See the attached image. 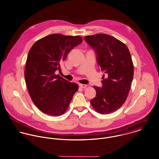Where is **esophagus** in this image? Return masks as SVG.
Here are the masks:
<instances>
[{
    "label": "esophagus",
    "mask_w": 159,
    "mask_h": 159,
    "mask_svg": "<svg viewBox=\"0 0 159 159\" xmlns=\"http://www.w3.org/2000/svg\"><path fill=\"white\" fill-rule=\"evenodd\" d=\"M79 86L82 88H86L87 85H84V84H79Z\"/></svg>",
    "instance_id": "esophagus-1"
}]
</instances>
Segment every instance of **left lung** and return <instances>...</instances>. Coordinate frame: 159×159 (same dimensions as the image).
<instances>
[{
  "label": "left lung",
  "mask_w": 159,
  "mask_h": 159,
  "mask_svg": "<svg viewBox=\"0 0 159 159\" xmlns=\"http://www.w3.org/2000/svg\"><path fill=\"white\" fill-rule=\"evenodd\" d=\"M94 50L98 64L104 74L102 86H94L96 96L90 102L101 114H108L120 108L128 96L134 75L129 51L118 39L105 34L84 37Z\"/></svg>",
  "instance_id": "1"
}]
</instances>
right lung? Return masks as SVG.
<instances>
[{"instance_id":"obj_1","label":"right lung","mask_w":159,"mask_h":159,"mask_svg":"<svg viewBox=\"0 0 159 159\" xmlns=\"http://www.w3.org/2000/svg\"><path fill=\"white\" fill-rule=\"evenodd\" d=\"M82 42L81 37L53 34L37 40L30 50L25 79L33 103L43 112L58 116L68 109L79 86L55 72L61 71V62Z\"/></svg>"}]
</instances>
